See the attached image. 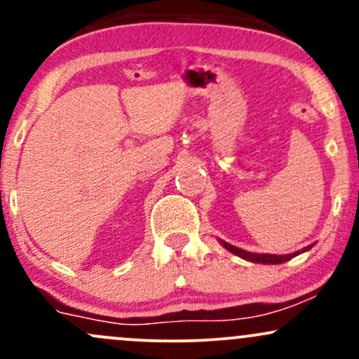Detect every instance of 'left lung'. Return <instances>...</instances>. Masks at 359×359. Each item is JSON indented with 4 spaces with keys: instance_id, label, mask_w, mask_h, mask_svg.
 I'll use <instances>...</instances> for the list:
<instances>
[{
    "instance_id": "left-lung-1",
    "label": "left lung",
    "mask_w": 359,
    "mask_h": 359,
    "mask_svg": "<svg viewBox=\"0 0 359 359\" xmlns=\"http://www.w3.org/2000/svg\"><path fill=\"white\" fill-rule=\"evenodd\" d=\"M219 243L224 246L226 250L231 251L233 255H236V257H240L251 263H262V265H280V263H285V262H288V259L297 257V255L304 253V251H309L312 246H314V245H309V246H306V248L294 251V253H288V255H270V253H251V251L241 250V248H238V246L229 245V243H226L222 240H219Z\"/></svg>"
}]
</instances>
